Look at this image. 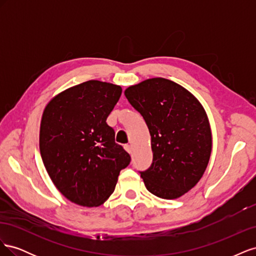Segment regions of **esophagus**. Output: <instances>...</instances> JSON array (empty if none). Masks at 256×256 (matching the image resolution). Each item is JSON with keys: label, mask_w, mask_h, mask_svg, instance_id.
<instances>
[{"label": "esophagus", "mask_w": 256, "mask_h": 256, "mask_svg": "<svg viewBox=\"0 0 256 256\" xmlns=\"http://www.w3.org/2000/svg\"><path fill=\"white\" fill-rule=\"evenodd\" d=\"M124 148H125V150H126L128 152H129V154L131 152V146H130L129 144H126L125 146H124Z\"/></svg>", "instance_id": "esophagus-1"}]
</instances>
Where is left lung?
Returning <instances> with one entry per match:
<instances>
[{
	"label": "left lung",
	"mask_w": 256,
	"mask_h": 256,
	"mask_svg": "<svg viewBox=\"0 0 256 256\" xmlns=\"http://www.w3.org/2000/svg\"><path fill=\"white\" fill-rule=\"evenodd\" d=\"M152 138V164L141 172L146 189L166 200L180 198L202 178L212 147L203 106L171 80L152 78L125 90Z\"/></svg>",
	"instance_id": "left-lung-1"
}]
</instances>
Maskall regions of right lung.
I'll return each instance as SVG.
<instances>
[{
    "mask_svg": "<svg viewBox=\"0 0 256 256\" xmlns=\"http://www.w3.org/2000/svg\"><path fill=\"white\" fill-rule=\"evenodd\" d=\"M122 88L90 80L54 96L40 122V150L58 190L70 202L97 207L113 193L129 154L115 143L106 118Z\"/></svg>",
    "mask_w": 256,
    "mask_h": 256,
    "instance_id": "right-lung-1",
    "label": "right lung"
}]
</instances>
